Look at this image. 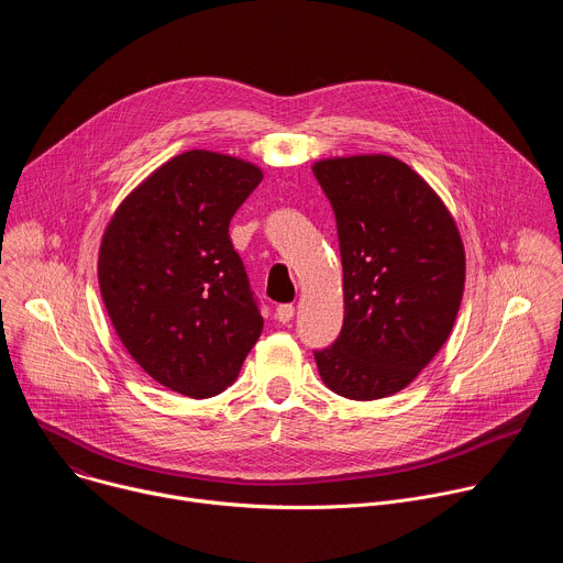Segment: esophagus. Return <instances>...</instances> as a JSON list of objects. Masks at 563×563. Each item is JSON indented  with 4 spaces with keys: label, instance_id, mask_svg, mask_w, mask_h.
Returning <instances> with one entry per match:
<instances>
[{
    "label": "esophagus",
    "instance_id": "esophagus-1",
    "mask_svg": "<svg viewBox=\"0 0 563 563\" xmlns=\"http://www.w3.org/2000/svg\"><path fill=\"white\" fill-rule=\"evenodd\" d=\"M276 318H278V323H289V320L294 318V305H289V302H285V305H278L276 307Z\"/></svg>",
    "mask_w": 563,
    "mask_h": 563
}]
</instances>
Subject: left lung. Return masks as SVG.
Here are the masks:
<instances>
[{
	"mask_svg": "<svg viewBox=\"0 0 563 563\" xmlns=\"http://www.w3.org/2000/svg\"><path fill=\"white\" fill-rule=\"evenodd\" d=\"M339 231L345 318L313 358L330 389L374 400L410 385L448 341L463 298L459 229L430 185L391 155L313 167Z\"/></svg>",
	"mask_w": 563,
	"mask_h": 563,
	"instance_id": "8db88e82",
	"label": "left lung"
}]
</instances>
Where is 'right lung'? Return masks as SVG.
Listing matches in <instances>:
<instances>
[{
  "mask_svg": "<svg viewBox=\"0 0 563 563\" xmlns=\"http://www.w3.org/2000/svg\"><path fill=\"white\" fill-rule=\"evenodd\" d=\"M263 172L213 151L155 169L111 218L98 261L102 300L133 361L191 398L229 387L263 332L229 222Z\"/></svg>",
  "mask_w": 563,
  "mask_h": 563,
  "instance_id": "add662e5",
  "label": "right lung"
}]
</instances>
